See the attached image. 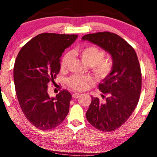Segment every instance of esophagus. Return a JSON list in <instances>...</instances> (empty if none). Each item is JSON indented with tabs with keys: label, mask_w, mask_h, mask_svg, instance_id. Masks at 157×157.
<instances>
[{
	"label": "esophagus",
	"mask_w": 157,
	"mask_h": 157,
	"mask_svg": "<svg viewBox=\"0 0 157 157\" xmlns=\"http://www.w3.org/2000/svg\"><path fill=\"white\" fill-rule=\"evenodd\" d=\"M80 96V94H79V93H75L72 94V97H74V98H78Z\"/></svg>",
	"instance_id": "1"
}]
</instances>
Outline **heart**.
<instances>
[{
	"instance_id": "1",
	"label": "heart",
	"mask_w": 157,
	"mask_h": 157,
	"mask_svg": "<svg viewBox=\"0 0 157 157\" xmlns=\"http://www.w3.org/2000/svg\"><path fill=\"white\" fill-rule=\"evenodd\" d=\"M85 63L91 66L93 71L99 77H105L112 69V62L109 58H104V52L95 46H87L77 51ZM71 53L68 52L63 57L61 67L66 68L70 60ZM90 78L82 75H74L68 79V83L76 90L83 89L87 86Z\"/></svg>"
}]
</instances>
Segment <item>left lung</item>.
<instances>
[{
    "instance_id": "1",
    "label": "left lung",
    "mask_w": 157,
    "mask_h": 157,
    "mask_svg": "<svg viewBox=\"0 0 157 157\" xmlns=\"http://www.w3.org/2000/svg\"><path fill=\"white\" fill-rule=\"evenodd\" d=\"M82 40L97 45L112 59L111 72L99 84V89L106 97L102 94L100 100L91 96L86 114L97 129L112 131L125 123L140 100L142 75L137 55L125 40L111 32L88 34Z\"/></svg>"
}]
</instances>
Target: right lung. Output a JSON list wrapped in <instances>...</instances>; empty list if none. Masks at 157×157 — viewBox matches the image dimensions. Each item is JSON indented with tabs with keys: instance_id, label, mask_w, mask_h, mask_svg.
<instances>
[{
	"instance_id": "right-lung-1",
	"label": "right lung",
	"mask_w": 157,
	"mask_h": 157,
	"mask_svg": "<svg viewBox=\"0 0 157 157\" xmlns=\"http://www.w3.org/2000/svg\"><path fill=\"white\" fill-rule=\"evenodd\" d=\"M77 35L40 34L20 50L14 66V82L20 106L27 120L40 130H49L64 120L71 95L63 90L55 97L48 83L60 70V57Z\"/></svg>"
}]
</instances>
